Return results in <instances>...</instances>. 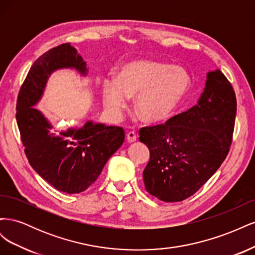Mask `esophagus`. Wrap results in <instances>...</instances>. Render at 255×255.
Listing matches in <instances>:
<instances>
[{"instance_id":"1","label":"esophagus","mask_w":255,"mask_h":255,"mask_svg":"<svg viewBox=\"0 0 255 255\" xmlns=\"http://www.w3.org/2000/svg\"><path fill=\"white\" fill-rule=\"evenodd\" d=\"M127 139H128V142H134V141H136V139H137L136 133H135V132H132V130H130V132H128V134H127Z\"/></svg>"}]
</instances>
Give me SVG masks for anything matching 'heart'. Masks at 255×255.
Returning <instances> with one entry per match:
<instances>
[{"label":"heart","mask_w":255,"mask_h":255,"mask_svg":"<svg viewBox=\"0 0 255 255\" xmlns=\"http://www.w3.org/2000/svg\"><path fill=\"white\" fill-rule=\"evenodd\" d=\"M190 76L180 67L137 60L123 66L117 80L105 79L103 104L112 115L119 116L129 97H135L134 111L146 123L168 119L189 90Z\"/></svg>","instance_id":"obj_1"}]
</instances>
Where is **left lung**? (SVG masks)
<instances>
[{
  "label": "left lung",
  "instance_id": "8db88e82",
  "mask_svg": "<svg viewBox=\"0 0 255 255\" xmlns=\"http://www.w3.org/2000/svg\"><path fill=\"white\" fill-rule=\"evenodd\" d=\"M235 116V92L217 69L207 72L196 105L165 125L140 128L139 140L150 151L142 172L146 191L164 202L194 195L226 159Z\"/></svg>",
  "mask_w": 255,
  "mask_h": 255
}]
</instances>
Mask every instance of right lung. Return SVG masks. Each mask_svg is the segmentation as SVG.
Segmentation results:
<instances>
[{
	"mask_svg": "<svg viewBox=\"0 0 255 255\" xmlns=\"http://www.w3.org/2000/svg\"><path fill=\"white\" fill-rule=\"evenodd\" d=\"M60 69L87 76L88 68L70 43L49 50L30 67L17 101V123L30 166L54 188L79 194L94 184L106 161L125 141L120 127L87 121L83 127L53 129L52 123L35 109L48 80Z\"/></svg>",
	"mask_w": 255,
	"mask_h": 255,
	"instance_id": "obj_1",
	"label": "right lung"
}]
</instances>
